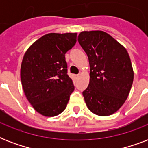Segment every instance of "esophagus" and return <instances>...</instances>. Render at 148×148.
I'll use <instances>...</instances> for the list:
<instances>
[{
	"instance_id": "obj_1",
	"label": "esophagus",
	"mask_w": 148,
	"mask_h": 148,
	"mask_svg": "<svg viewBox=\"0 0 148 148\" xmlns=\"http://www.w3.org/2000/svg\"><path fill=\"white\" fill-rule=\"evenodd\" d=\"M79 76H80V75H79V74H76V75H74V77H75V78H76V79L78 78Z\"/></svg>"
}]
</instances>
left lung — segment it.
<instances>
[{
  "label": "left lung",
  "instance_id": "left-lung-1",
  "mask_svg": "<svg viewBox=\"0 0 148 148\" xmlns=\"http://www.w3.org/2000/svg\"><path fill=\"white\" fill-rule=\"evenodd\" d=\"M90 64V82L83 91L88 109L99 116L113 114L127 98L134 71L127 50L101 31H83L77 38Z\"/></svg>",
  "mask_w": 148,
  "mask_h": 148
}]
</instances>
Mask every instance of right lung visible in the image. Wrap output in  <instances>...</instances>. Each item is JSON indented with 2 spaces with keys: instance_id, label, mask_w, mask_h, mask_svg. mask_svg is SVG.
Returning a JSON list of instances; mask_svg holds the SVG:
<instances>
[{
  "instance_id": "right-lung-1",
  "label": "right lung",
  "mask_w": 148,
  "mask_h": 148,
  "mask_svg": "<svg viewBox=\"0 0 148 148\" xmlns=\"http://www.w3.org/2000/svg\"><path fill=\"white\" fill-rule=\"evenodd\" d=\"M77 33L45 34L24 53L21 67L22 87L34 110L46 117L63 112L74 91L67 75L65 53L74 47Z\"/></svg>"
}]
</instances>
